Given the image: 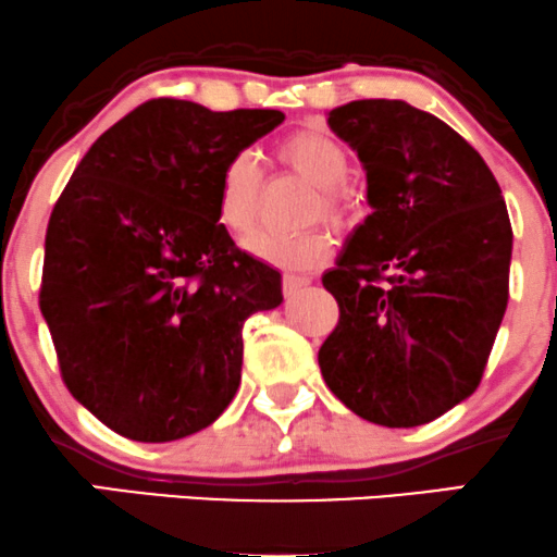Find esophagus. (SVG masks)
Instances as JSON below:
<instances>
[{"instance_id":"obj_1","label":"esophagus","mask_w":557,"mask_h":557,"mask_svg":"<svg viewBox=\"0 0 557 557\" xmlns=\"http://www.w3.org/2000/svg\"><path fill=\"white\" fill-rule=\"evenodd\" d=\"M309 277H300V274H283V293L285 296H296L300 287L309 285Z\"/></svg>"}]
</instances>
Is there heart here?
<instances>
[{
  "label": "heart",
  "instance_id": "1",
  "mask_svg": "<svg viewBox=\"0 0 557 557\" xmlns=\"http://www.w3.org/2000/svg\"><path fill=\"white\" fill-rule=\"evenodd\" d=\"M277 162L296 175L317 185V198L309 203L306 220L324 216L332 225H348L356 214V194L345 183L348 154L337 140L317 131H296L285 136L274 149ZM261 188L259 159L243 149L225 162L216 181V220L233 235H246L257 225ZM248 253L259 261L283 270H311L327 261L332 253V235L324 227H306L298 233H274L261 230L246 243Z\"/></svg>",
  "mask_w": 557,
  "mask_h": 557
}]
</instances>
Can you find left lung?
<instances>
[{
    "instance_id": "8db88e82",
    "label": "left lung",
    "mask_w": 557,
    "mask_h": 557,
    "mask_svg": "<svg viewBox=\"0 0 557 557\" xmlns=\"http://www.w3.org/2000/svg\"><path fill=\"white\" fill-rule=\"evenodd\" d=\"M372 214L322 285L341 319L319 348L337 400L382 426L430 424L482 382L508 306L513 230L469 140L400 99L337 107Z\"/></svg>"
}]
</instances>
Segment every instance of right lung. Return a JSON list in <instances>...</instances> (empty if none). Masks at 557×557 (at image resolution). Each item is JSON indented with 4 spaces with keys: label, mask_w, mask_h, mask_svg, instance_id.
Listing matches in <instances>:
<instances>
[{
    "label": "right lung",
    "mask_w": 557,
    "mask_h": 557,
    "mask_svg": "<svg viewBox=\"0 0 557 557\" xmlns=\"http://www.w3.org/2000/svg\"><path fill=\"white\" fill-rule=\"evenodd\" d=\"M283 120L151 99L96 138L57 198L38 306L62 382L112 432L188 437L238 393L243 322L283 287L220 225L216 181Z\"/></svg>",
    "instance_id": "1"
}]
</instances>
